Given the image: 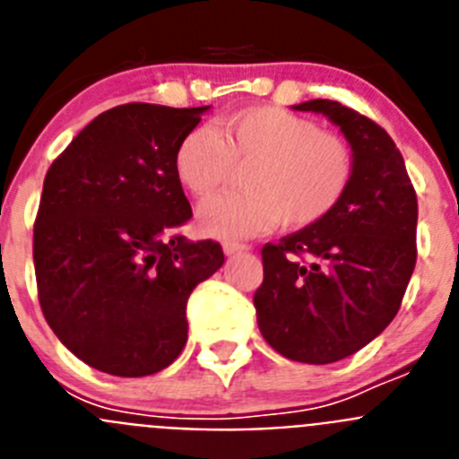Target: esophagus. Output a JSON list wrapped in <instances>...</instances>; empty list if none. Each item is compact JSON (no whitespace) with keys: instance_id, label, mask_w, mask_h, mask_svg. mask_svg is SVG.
<instances>
[{"instance_id":"34e87169","label":"esophagus","mask_w":459,"mask_h":459,"mask_svg":"<svg viewBox=\"0 0 459 459\" xmlns=\"http://www.w3.org/2000/svg\"><path fill=\"white\" fill-rule=\"evenodd\" d=\"M222 250H225V255H238V253H246L248 246H243V243H225Z\"/></svg>"}]
</instances>
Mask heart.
I'll return each mask as SVG.
<instances>
[{"mask_svg":"<svg viewBox=\"0 0 459 459\" xmlns=\"http://www.w3.org/2000/svg\"><path fill=\"white\" fill-rule=\"evenodd\" d=\"M241 174L243 193L202 204L197 227L206 237L237 241L285 230H310L326 221L350 193L356 152L342 133L324 131L310 117L275 105H253L200 126L174 149V174L195 197H211Z\"/></svg>","mask_w":459,"mask_h":459,"instance_id":"heart-1","label":"heart"}]
</instances>
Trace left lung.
Returning a JSON list of instances; mask_svg holds the SVG:
<instances>
[{"instance_id":"obj_1","label":"left lung","mask_w":459,"mask_h":459,"mask_svg":"<svg viewBox=\"0 0 459 459\" xmlns=\"http://www.w3.org/2000/svg\"><path fill=\"white\" fill-rule=\"evenodd\" d=\"M354 144L356 177L324 222L262 248L259 331L285 359L335 363L393 322L416 266L419 200L403 153L379 124L338 100H307Z\"/></svg>"}]
</instances>
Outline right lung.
<instances>
[{
  "instance_id": "1",
  "label": "right lung",
  "mask_w": 459,
  "mask_h": 459,
  "mask_svg": "<svg viewBox=\"0 0 459 459\" xmlns=\"http://www.w3.org/2000/svg\"><path fill=\"white\" fill-rule=\"evenodd\" d=\"M204 109L117 105L48 169L34 221L39 303L56 338L96 370L168 368L188 340L190 291L225 262L218 241L181 234L193 211L174 149Z\"/></svg>"
}]
</instances>
